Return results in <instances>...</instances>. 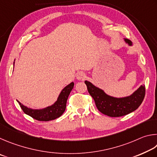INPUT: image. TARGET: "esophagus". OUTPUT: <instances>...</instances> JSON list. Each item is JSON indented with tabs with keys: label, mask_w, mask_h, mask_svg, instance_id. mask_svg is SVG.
Returning a JSON list of instances; mask_svg holds the SVG:
<instances>
[{
	"label": "esophagus",
	"mask_w": 157,
	"mask_h": 157,
	"mask_svg": "<svg viewBox=\"0 0 157 157\" xmlns=\"http://www.w3.org/2000/svg\"><path fill=\"white\" fill-rule=\"evenodd\" d=\"M86 74L84 72H83V71H79L76 75V78L78 79V81H83L84 79H86Z\"/></svg>",
	"instance_id": "34e87169"
}]
</instances>
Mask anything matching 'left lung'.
Listing matches in <instances>:
<instances>
[{
    "mask_svg": "<svg viewBox=\"0 0 157 157\" xmlns=\"http://www.w3.org/2000/svg\"><path fill=\"white\" fill-rule=\"evenodd\" d=\"M125 41L132 45V41L125 38ZM87 90L94 98L97 109L101 113L111 117L125 116L139 108L144 99L145 94V86H141L132 94L129 97L116 98L105 94L103 90L94 86L92 83L86 81Z\"/></svg>",
    "mask_w": 157,
    "mask_h": 157,
    "instance_id": "obj_1",
    "label": "left lung"
}]
</instances>
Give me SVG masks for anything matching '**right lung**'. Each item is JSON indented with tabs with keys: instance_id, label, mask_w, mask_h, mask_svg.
Listing matches in <instances>:
<instances>
[{
	"instance_id": "right-lung-1",
	"label": "right lung",
	"mask_w": 157,
	"mask_h": 157,
	"mask_svg": "<svg viewBox=\"0 0 157 157\" xmlns=\"http://www.w3.org/2000/svg\"><path fill=\"white\" fill-rule=\"evenodd\" d=\"M13 65H14V63H13ZM74 86V83L73 82L67 85L60 92L56 102L53 105L43 109H34L28 108L27 107L25 106L23 104L19 102L18 101H17L24 113L29 115L33 119L40 121H49L56 119L57 118L60 117L65 112L67 98L71 90L73 89Z\"/></svg>"
}]
</instances>
